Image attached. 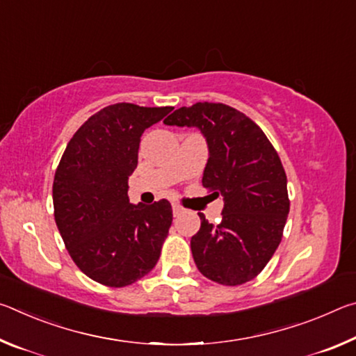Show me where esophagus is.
<instances>
[{
  "mask_svg": "<svg viewBox=\"0 0 356 356\" xmlns=\"http://www.w3.org/2000/svg\"><path fill=\"white\" fill-rule=\"evenodd\" d=\"M172 213H174V216H179L180 213H184V209L180 207L179 204L174 202V204H172Z\"/></svg>",
  "mask_w": 356,
  "mask_h": 356,
  "instance_id": "34e87169",
  "label": "esophagus"
}]
</instances>
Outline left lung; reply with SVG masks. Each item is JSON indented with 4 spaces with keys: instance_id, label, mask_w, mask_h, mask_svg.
Returning <instances> with one entry per match:
<instances>
[{
    "instance_id": "8db88e82",
    "label": "left lung",
    "mask_w": 356,
    "mask_h": 356,
    "mask_svg": "<svg viewBox=\"0 0 356 356\" xmlns=\"http://www.w3.org/2000/svg\"><path fill=\"white\" fill-rule=\"evenodd\" d=\"M163 122L201 130L209 147L202 185L225 201L220 225L200 213L190 242L197 270L222 286L254 280L278 248L291 206L278 152L259 125L225 104L197 102Z\"/></svg>"
}]
</instances>
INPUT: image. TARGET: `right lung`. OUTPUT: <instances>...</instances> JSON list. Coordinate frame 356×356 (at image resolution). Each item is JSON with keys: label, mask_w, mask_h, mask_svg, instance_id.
I'll return each instance as SVG.
<instances>
[{"label": "right lung", "mask_w": 356, "mask_h": 356, "mask_svg": "<svg viewBox=\"0 0 356 356\" xmlns=\"http://www.w3.org/2000/svg\"><path fill=\"white\" fill-rule=\"evenodd\" d=\"M171 106L114 104L89 118L72 136L53 182L59 234L76 267L110 287L147 275L172 222L170 201H129L141 135Z\"/></svg>", "instance_id": "obj_1"}]
</instances>
